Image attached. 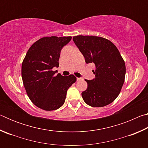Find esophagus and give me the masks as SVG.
I'll use <instances>...</instances> for the list:
<instances>
[{
	"label": "esophagus",
	"instance_id": "1",
	"mask_svg": "<svg viewBox=\"0 0 148 148\" xmlns=\"http://www.w3.org/2000/svg\"><path fill=\"white\" fill-rule=\"evenodd\" d=\"M81 79H82L81 77H77V81H79V80H81Z\"/></svg>",
	"mask_w": 148,
	"mask_h": 148
}]
</instances>
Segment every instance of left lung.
Wrapping results in <instances>:
<instances>
[{
    "label": "left lung",
    "instance_id": "obj_1",
    "mask_svg": "<svg viewBox=\"0 0 148 148\" xmlns=\"http://www.w3.org/2000/svg\"><path fill=\"white\" fill-rule=\"evenodd\" d=\"M73 41L86 63L96 66L95 78L86 79L87 88L82 92L84 102L92 107H102L118 96L125 81V62L116 46L108 40L95 36H74Z\"/></svg>",
    "mask_w": 148,
    "mask_h": 148
}]
</instances>
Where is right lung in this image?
Masks as SVG:
<instances>
[{"mask_svg":"<svg viewBox=\"0 0 148 148\" xmlns=\"http://www.w3.org/2000/svg\"><path fill=\"white\" fill-rule=\"evenodd\" d=\"M71 36L44 37L32 45L22 63L21 76L29 99L37 107L51 111L64 103L67 90L76 81L52 71L58 68L61 51Z\"/></svg>","mask_w":148,"mask_h":148,"instance_id":"right-lung-1","label":"right lung"}]
</instances>
